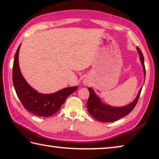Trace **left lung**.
Returning a JSON list of instances; mask_svg holds the SVG:
<instances>
[{
    "label": "left lung",
    "mask_w": 159,
    "mask_h": 159,
    "mask_svg": "<svg viewBox=\"0 0 159 159\" xmlns=\"http://www.w3.org/2000/svg\"><path fill=\"white\" fill-rule=\"evenodd\" d=\"M137 49L139 55H140V59L143 68L144 77H145V67H144L143 54L140 48L137 47ZM142 88L143 87L139 90L135 99L130 104L123 107H113L102 102L101 98L98 96H97L96 93L94 92L93 89L89 87L88 90L89 91V97L87 104L88 112L94 119H97L99 121L107 123V122L117 121L119 119L129 115L133 110V108L137 104L139 97H140Z\"/></svg>",
    "instance_id": "1"
}]
</instances>
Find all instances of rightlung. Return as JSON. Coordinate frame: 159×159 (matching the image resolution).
I'll list each match as a JSON object with an SVG mask.
<instances>
[{"label":"right lung","instance_id":"add662e5","mask_svg":"<svg viewBox=\"0 0 159 159\" xmlns=\"http://www.w3.org/2000/svg\"><path fill=\"white\" fill-rule=\"evenodd\" d=\"M15 53L12 69V82L16 95L25 109L37 116L47 117L60 110L66 98L77 89V87H67L50 94L38 93L28 84L22 75L19 65V52Z\"/></svg>","mask_w":159,"mask_h":159}]
</instances>
